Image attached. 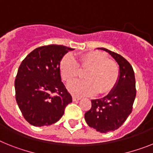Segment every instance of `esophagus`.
Returning <instances> with one entry per match:
<instances>
[{
	"instance_id": "34e87169",
	"label": "esophagus",
	"mask_w": 153,
	"mask_h": 153,
	"mask_svg": "<svg viewBox=\"0 0 153 153\" xmlns=\"http://www.w3.org/2000/svg\"><path fill=\"white\" fill-rule=\"evenodd\" d=\"M72 100H73V101H74V102H75V101L80 100L81 98H80V97H78V96H72Z\"/></svg>"
}]
</instances>
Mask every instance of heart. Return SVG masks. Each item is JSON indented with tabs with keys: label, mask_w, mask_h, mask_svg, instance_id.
Here are the masks:
<instances>
[{
	"label": "heart",
	"mask_w": 153,
	"mask_h": 153,
	"mask_svg": "<svg viewBox=\"0 0 153 153\" xmlns=\"http://www.w3.org/2000/svg\"><path fill=\"white\" fill-rule=\"evenodd\" d=\"M79 66L88 68L84 74L86 79H76L68 85V89L74 96H92L96 93L106 94L112 91L119 79V68L116 63L107 59L99 51H88L80 55L79 64L71 53H67L60 62L62 79L70 82L79 74Z\"/></svg>",
	"instance_id": "1"
}]
</instances>
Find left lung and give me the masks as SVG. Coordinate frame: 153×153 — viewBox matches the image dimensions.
I'll return each instance as SVG.
<instances>
[{"label":"left lung","mask_w":153,"mask_h":153,"mask_svg":"<svg viewBox=\"0 0 153 153\" xmlns=\"http://www.w3.org/2000/svg\"><path fill=\"white\" fill-rule=\"evenodd\" d=\"M107 52L119 65V79L112 91L101 99L92 100V108L85 114L90 128L106 133L120 128L131 113L136 96L135 79L131 65L126 59L106 48H97Z\"/></svg>","instance_id":"8db88e82"}]
</instances>
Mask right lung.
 <instances>
[{
  "label": "right lung",
  "instance_id": "right-lung-1",
  "mask_svg": "<svg viewBox=\"0 0 153 153\" xmlns=\"http://www.w3.org/2000/svg\"><path fill=\"white\" fill-rule=\"evenodd\" d=\"M73 50L54 44L38 47L19 66L15 81V98L23 117L33 126L56 123L72 102L61 82L59 66L62 57Z\"/></svg>",
  "mask_w": 153,
  "mask_h": 153
}]
</instances>
